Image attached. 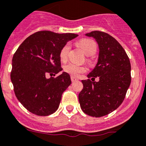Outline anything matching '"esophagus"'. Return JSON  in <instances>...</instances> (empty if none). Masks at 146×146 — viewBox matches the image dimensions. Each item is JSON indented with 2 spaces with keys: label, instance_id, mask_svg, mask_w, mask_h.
Returning <instances> with one entry per match:
<instances>
[{
  "label": "esophagus",
  "instance_id": "obj_1",
  "mask_svg": "<svg viewBox=\"0 0 146 146\" xmlns=\"http://www.w3.org/2000/svg\"><path fill=\"white\" fill-rule=\"evenodd\" d=\"M71 80H72V82H75V81H77V79L75 78L74 77H72V76H71Z\"/></svg>",
  "mask_w": 146,
  "mask_h": 146
}]
</instances>
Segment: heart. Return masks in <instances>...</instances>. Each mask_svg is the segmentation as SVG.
I'll return each mask as SVG.
<instances>
[{
  "instance_id": "obj_1",
  "label": "heart",
  "mask_w": 146,
  "mask_h": 146,
  "mask_svg": "<svg viewBox=\"0 0 146 146\" xmlns=\"http://www.w3.org/2000/svg\"><path fill=\"white\" fill-rule=\"evenodd\" d=\"M77 44L79 47L82 49L84 53L87 56H92L96 53V50H97V45H96V42L93 40L82 39L79 40ZM69 49H70V45L69 43H66V45H64L62 47L59 53V57L61 61H66ZM64 70L72 77H77L81 73H84L86 72L87 69L85 66H79L77 64L70 63V64H68L64 66Z\"/></svg>"
}]
</instances>
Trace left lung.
<instances>
[{"label": "left lung", "instance_id": "8db88e82", "mask_svg": "<svg viewBox=\"0 0 146 146\" xmlns=\"http://www.w3.org/2000/svg\"><path fill=\"white\" fill-rule=\"evenodd\" d=\"M85 35L96 40L99 55L96 66L88 74L89 79L82 80L79 102L86 114L104 117L116 110L125 99L131 82L130 61L122 46L110 35L93 31ZM96 77L98 82H94Z\"/></svg>", "mask_w": 146, "mask_h": 146}]
</instances>
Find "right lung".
I'll list each match as a JSON object with an SVG mask.
<instances>
[{"instance_id": "right-lung-1", "label": "right lung", "mask_w": 146, "mask_h": 146, "mask_svg": "<svg viewBox=\"0 0 146 146\" xmlns=\"http://www.w3.org/2000/svg\"><path fill=\"white\" fill-rule=\"evenodd\" d=\"M72 33L40 31L25 39L12 58L11 80L14 93L25 109L37 116H48L58 109L61 96L71 85L70 76L62 72L56 77L48 74L62 71L59 53Z\"/></svg>"}]
</instances>
